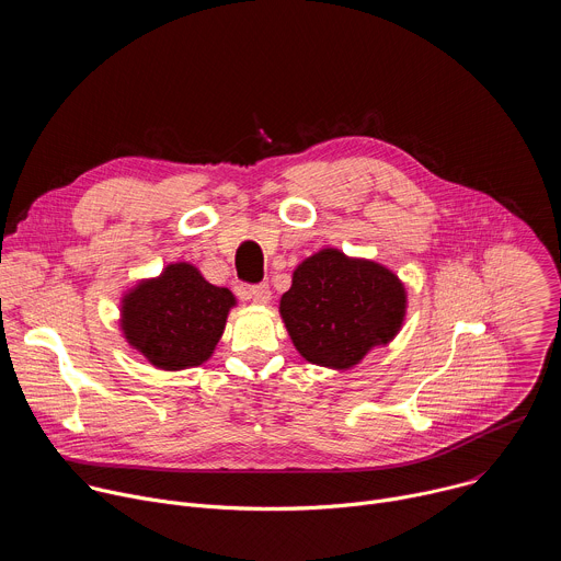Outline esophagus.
Instances as JSON below:
<instances>
[{
    "label": "esophagus",
    "instance_id": "1",
    "mask_svg": "<svg viewBox=\"0 0 561 561\" xmlns=\"http://www.w3.org/2000/svg\"><path fill=\"white\" fill-rule=\"evenodd\" d=\"M239 295H242L244 299L255 301V304H268V301H271V288H268V284L239 286Z\"/></svg>",
    "mask_w": 561,
    "mask_h": 561
}]
</instances>
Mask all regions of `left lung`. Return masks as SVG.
<instances>
[{"instance_id":"obj_1","label":"left lung","mask_w":561,"mask_h":561,"mask_svg":"<svg viewBox=\"0 0 561 561\" xmlns=\"http://www.w3.org/2000/svg\"><path fill=\"white\" fill-rule=\"evenodd\" d=\"M279 314L304 359L348 370L394 340L407 317V288L377 262L322 249L295 268Z\"/></svg>"}]
</instances>
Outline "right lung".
<instances>
[{
	"instance_id": "obj_1",
	"label": "right lung",
	"mask_w": 561,
	"mask_h": 561,
	"mask_svg": "<svg viewBox=\"0 0 561 561\" xmlns=\"http://www.w3.org/2000/svg\"><path fill=\"white\" fill-rule=\"evenodd\" d=\"M234 304L228 288L208 284L193 264L178 262L122 297L119 327L154 368L184 370L210 359Z\"/></svg>"
}]
</instances>
